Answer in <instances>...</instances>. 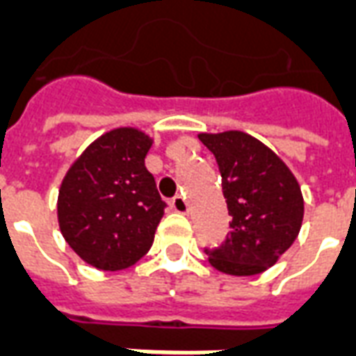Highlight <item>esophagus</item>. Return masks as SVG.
Masks as SVG:
<instances>
[{"mask_svg":"<svg viewBox=\"0 0 356 356\" xmlns=\"http://www.w3.org/2000/svg\"><path fill=\"white\" fill-rule=\"evenodd\" d=\"M172 207L177 211V213H188V202H186V197L184 196H175L172 202Z\"/></svg>","mask_w":356,"mask_h":356,"instance_id":"esophagus-1","label":"esophagus"}]
</instances>
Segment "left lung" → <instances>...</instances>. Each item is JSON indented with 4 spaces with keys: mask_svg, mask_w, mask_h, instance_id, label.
Returning <instances> with one entry per match:
<instances>
[{
    "mask_svg": "<svg viewBox=\"0 0 356 356\" xmlns=\"http://www.w3.org/2000/svg\"><path fill=\"white\" fill-rule=\"evenodd\" d=\"M197 138L218 162L232 214L224 244L205 250L209 263L232 276L259 275L280 259L300 232V184L273 149L243 130L202 132Z\"/></svg>",
    "mask_w": 356,
    "mask_h": 356,
    "instance_id": "1",
    "label": "left lung"
}]
</instances>
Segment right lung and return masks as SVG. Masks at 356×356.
Segmentation results:
<instances>
[{
  "label": "right lung",
  "mask_w": 356,
  "mask_h": 356,
  "mask_svg": "<svg viewBox=\"0 0 356 356\" xmlns=\"http://www.w3.org/2000/svg\"><path fill=\"white\" fill-rule=\"evenodd\" d=\"M151 145L153 138L143 130L119 127L89 143L65 173L59 229L95 268H129L153 246L166 203L145 168Z\"/></svg>",
  "instance_id": "add662e5"
}]
</instances>
